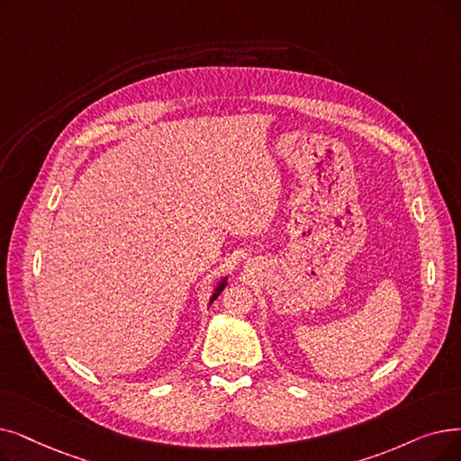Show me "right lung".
Wrapping results in <instances>:
<instances>
[{"label": "right lung", "instance_id": "obj_1", "mask_svg": "<svg viewBox=\"0 0 461 461\" xmlns=\"http://www.w3.org/2000/svg\"><path fill=\"white\" fill-rule=\"evenodd\" d=\"M228 286V276H222V278H220L218 280V285L214 286V290H212V294H211V299H209V305L214 302V299L220 295V294H222L224 292V288Z\"/></svg>", "mask_w": 461, "mask_h": 461}]
</instances>
